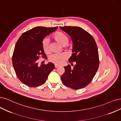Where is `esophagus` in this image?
Returning <instances> with one entry per match:
<instances>
[{"label": "esophagus", "mask_w": 121, "mask_h": 121, "mask_svg": "<svg viewBox=\"0 0 121 121\" xmlns=\"http://www.w3.org/2000/svg\"><path fill=\"white\" fill-rule=\"evenodd\" d=\"M59 67V66H58V65H56V64L55 65V68H57V67Z\"/></svg>", "instance_id": "obj_1"}]
</instances>
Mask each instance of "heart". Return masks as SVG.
<instances>
[{"label": "heart", "mask_w": 121, "mask_h": 121, "mask_svg": "<svg viewBox=\"0 0 121 121\" xmlns=\"http://www.w3.org/2000/svg\"><path fill=\"white\" fill-rule=\"evenodd\" d=\"M53 38L57 42L63 45H67L69 42L68 37L66 35L62 32H57L53 35ZM42 47L43 51L47 54L49 52V40L47 38L44 39L43 40L42 43ZM67 56L65 54H54L51 55L49 57V60L50 62L55 64L56 65H61L63 64L64 61L67 59Z\"/></svg>", "instance_id": "1"}]
</instances>
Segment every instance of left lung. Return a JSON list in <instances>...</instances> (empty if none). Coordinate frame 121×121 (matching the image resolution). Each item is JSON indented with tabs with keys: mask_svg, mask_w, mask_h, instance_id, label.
<instances>
[{
	"mask_svg": "<svg viewBox=\"0 0 121 121\" xmlns=\"http://www.w3.org/2000/svg\"><path fill=\"white\" fill-rule=\"evenodd\" d=\"M60 28L69 35L73 42V53L69 59L73 68L70 65L64 67L62 82L75 90L82 88L90 83L99 67L96 42L90 34L80 27L65 26Z\"/></svg>",
	"mask_w": 121,
	"mask_h": 121,
	"instance_id": "1",
	"label": "left lung"
}]
</instances>
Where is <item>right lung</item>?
I'll use <instances>...</instances> for the list:
<instances>
[{
    "instance_id": "obj_1",
    "label": "right lung",
    "mask_w": 121,
    "mask_h": 121,
    "mask_svg": "<svg viewBox=\"0 0 121 121\" xmlns=\"http://www.w3.org/2000/svg\"><path fill=\"white\" fill-rule=\"evenodd\" d=\"M57 28L35 27L23 33L15 44L13 65L18 79L27 86L35 87L44 84L55 68L52 63L40 66L38 59L47 57L42 47L43 39Z\"/></svg>"
}]
</instances>
